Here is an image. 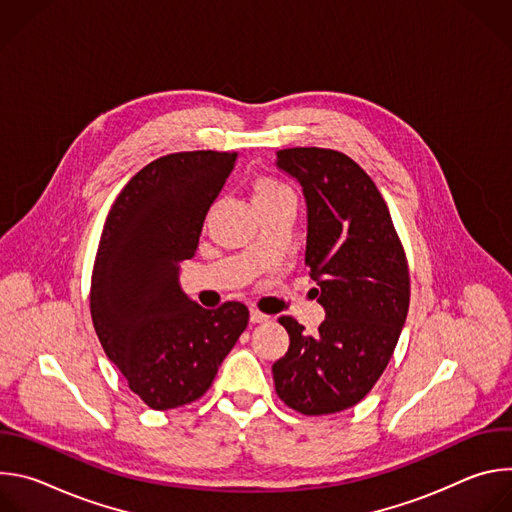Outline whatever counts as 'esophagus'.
I'll list each match as a JSON object with an SVG mask.
<instances>
[{
    "label": "esophagus",
    "instance_id": "obj_1",
    "mask_svg": "<svg viewBox=\"0 0 512 512\" xmlns=\"http://www.w3.org/2000/svg\"><path fill=\"white\" fill-rule=\"evenodd\" d=\"M269 320V316L267 314H263V312H259V310H251V322L253 324H261V322H267Z\"/></svg>",
    "mask_w": 512,
    "mask_h": 512
}]
</instances>
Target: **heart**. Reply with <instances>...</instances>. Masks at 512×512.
Here are the masks:
<instances>
[{
  "instance_id": "heart-1",
  "label": "heart",
  "mask_w": 512,
  "mask_h": 512,
  "mask_svg": "<svg viewBox=\"0 0 512 512\" xmlns=\"http://www.w3.org/2000/svg\"><path fill=\"white\" fill-rule=\"evenodd\" d=\"M251 192H253V202L255 206H265V204H273V202H281V200H296V192L287 182H283L277 176L271 174H261L253 180L251 184Z\"/></svg>"
}]
</instances>
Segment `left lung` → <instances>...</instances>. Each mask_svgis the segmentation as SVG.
Wrapping results in <instances>:
<instances>
[{
  "instance_id": "8db88e82",
  "label": "left lung",
  "mask_w": 512,
  "mask_h": 512,
  "mask_svg": "<svg viewBox=\"0 0 512 512\" xmlns=\"http://www.w3.org/2000/svg\"><path fill=\"white\" fill-rule=\"evenodd\" d=\"M277 166L304 188L306 265L326 320L308 336L291 316L279 318L289 350L273 364L275 393L302 415H330L367 397L387 369L409 310V265L385 198L354 160L287 148Z\"/></svg>"
}]
</instances>
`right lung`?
Returning a JSON list of instances; mask_svg holds the SVG:
<instances>
[{"instance_id": "1", "label": "right lung", "mask_w": 512, "mask_h": 512, "mask_svg": "<svg viewBox=\"0 0 512 512\" xmlns=\"http://www.w3.org/2000/svg\"><path fill=\"white\" fill-rule=\"evenodd\" d=\"M237 152H178L141 168L115 198L91 275L99 342L156 411L200 399L249 324L241 302L204 310L178 285Z\"/></svg>"}]
</instances>
